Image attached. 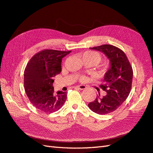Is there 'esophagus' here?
<instances>
[{"label":"esophagus","mask_w":153,"mask_h":153,"mask_svg":"<svg viewBox=\"0 0 153 153\" xmlns=\"http://www.w3.org/2000/svg\"><path fill=\"white\" fill-rule=\"evenodd\" d=\"M75 88L76 89H79V90H85L87 88V87H86L85 85H78V86H76V87H75Z\"/></svg>","instance_id":"esophagus-1"}]
</instances>
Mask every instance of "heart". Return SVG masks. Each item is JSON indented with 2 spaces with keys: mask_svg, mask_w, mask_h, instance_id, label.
Returning <instances> with one entry per match:
<instances>
[{
  "mask_svg": "<svg viewBox=\"0 0 153 153\" xmlns=\"http://www.w3.org/2000/svg\"><path fill=\"white\" fill-rule=\"evenodd\" d=\"M82 58H83V61H92L96 65L101 61V55L97 52L95 51H87L82 55ZM85 76H81L80 80L81 81H84L85 80Z\"/></svg>",
  "mask_w": 153,
  "mask_h": 153,
  "instance_id": "1",
  "label": "heart"
}]
</instances>
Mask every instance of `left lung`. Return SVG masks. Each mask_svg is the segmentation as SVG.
<instances>
[{"label":"left lung","instance_id":"8db88e82","mask_svg":"<svg viewBox=\"0 0 153 153\" xmlns=\"http://www.w3.org/2000/svg\"><path fill=\"white\" fill-rule=\"evenodd\" d=\"M103 53L110 61V67L105 74L101 88L107 95L88 103L91 111L103 115L115 111L127 98L131 92L133 71L126 55L121 49L111 45L90 48Z\"/></svg>","mask_w":153,"mask_h":153}]
</instances>
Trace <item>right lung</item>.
Here are the masks:
<instances>
[{"mask_svg":"<svg viewBox=\"0 0 153 153\" xmlns=\"http://www.w3.org/2000/svg\"><path fill=\"white\" fill-rule=\"evenodd\" d=\"M71 51L44 50L33 56L26 65L25 89L33 106L46 113L62 107L67 97L66 92H54L53 77L61 71L62 59Z\"/></svg>","mask_w":153,"mask_h":153,"instance_id":"obj_1","label":"right lung"}]
</instances>
